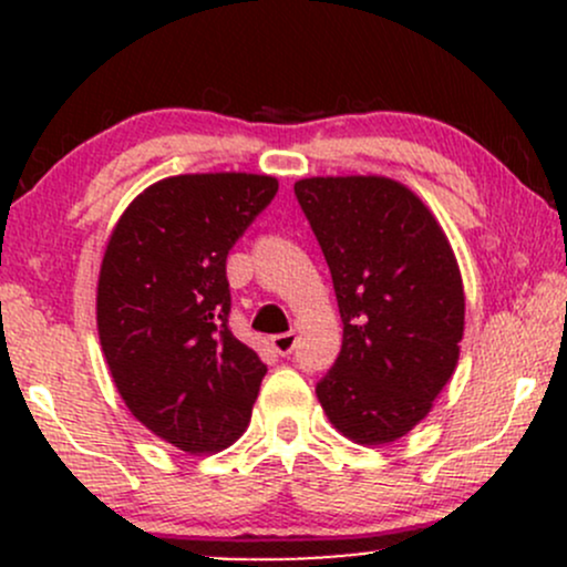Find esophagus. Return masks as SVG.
<instances>
[{"instance_id": "obj_1", "label": "esophagus", "mask_w": 567, "mask_h": 567, "mask_svg": "<svg viewBox=\"0 0 567 567\" xmlns=\"http://www.w3.org/2000/svg\"><path fill=\"white\" fill-rule=\"evenodd\" d=\"M296 333H282V336H271L269 338V343H271V349L277 351V354H282V357H288L292 349H296Z\"/></svg>"}]
</instances>
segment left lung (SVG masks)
Listing matches in <instances>:
<instances>
[{"label": "left lung", "mask_w": 567, "mask_h": 567, "mask_svg": "<svg viewBox=\"0 0 567 567\" xmlns=\"http://www.w3.org/2000/svg\"><path fill=\"white\" fill-rule=\"evenodd\" d=\"M296 197L343 322L341 354L317 400L347 440L389 445L432 413L458 365V261L424 199L386 175H315L296 181Z\"/></svg>", "instance_id": "obj_1"}]
</instances>
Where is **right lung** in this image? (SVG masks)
Masks as SVG:
<instances>
[{
	"mask_svg": "<svg viewBox=\"0 0 567 567\" xmlns=\"http://www.w3.org/2000/svg\"><path fill=\"white\" fill-rule=\"evenodd\" d=\"M277 188L275 175H171L106 243L95 320L109 373L135 421L184 453L224 451L250 424L266 365L229 330L226 256Z\"/></svg>",
	"mask_w": 567,
	"mask_h": 567,
	"instance_id": "1",
	"label": "right lung"
}]
</instances>
